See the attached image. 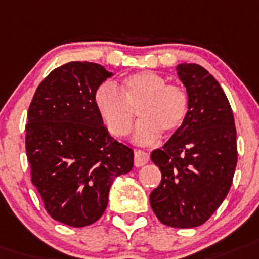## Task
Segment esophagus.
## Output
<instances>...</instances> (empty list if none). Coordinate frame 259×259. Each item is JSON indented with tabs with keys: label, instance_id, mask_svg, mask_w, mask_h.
Listing matches in <instances>:
<instances>
[{
	"label": "esophagus",
	"instance_id": "obj_1",
	"mask_svg": "<svg viewBox=\"0 0 259 259\" xmlns=\"http://www.w3.org/2000/svg\"><path fill=\"white\" fill-rule=\"evenodd\" d=\"M149 154L142 151V150H138V151H136V154H134V164H136V167L145 166V164L149 162Z\"/></svg>",
	"mask_w": 259,
	"mask_h": 259
}]
</instances>
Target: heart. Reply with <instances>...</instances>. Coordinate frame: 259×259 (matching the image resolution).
<instances>
[{"mask_svg":"<svg viewBox=\"0 0 259 259\" xmlns=\"http://www.w3.org/2000/svg\"><path fill=\"white\" fill-rule=\"evenodd\" d=\"M166 82L158 73L142 71L123 77L121 92L108 82L100 87L95 104L109 133L118 138L127 136L137 110L141 121L134 132L136 142L153 143L160 132L179 130L188 116L190 97L183 87Z\"/></svg>","mask_w":259,"mask_h":259,"instance_id":"obj_1","label":"heart"}]
</instances>
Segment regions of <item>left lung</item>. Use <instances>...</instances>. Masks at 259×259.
<instances>
[{
    "instance_id": "left-lung-1",
    "label": "left lung",
    "mask_w": 259,
    "mask_h": 259,
    "mask_svg": "<svg viewBox=\"0 0 259 259\" xmlns=\"http://www.w3.org/2000/svg\"><path fill=\"white\" fill-rule=\"evenodd\" d=\"M190 110L170 140L151 153L162 172L150 193L158 220L167 227L195 228L220 207L232 186L237 164L234 117L213 76L195 63L178 66Z\"/></svg>"
}]
</instances>
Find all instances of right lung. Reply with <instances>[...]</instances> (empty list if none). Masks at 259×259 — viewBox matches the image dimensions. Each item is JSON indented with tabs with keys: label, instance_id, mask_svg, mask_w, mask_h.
Returning a JSON list of instances; mask_svg holds the SVG:
<instances>
[{
	"label": "right lung",
	"instance_id": "1",
	"mask_svg": "<svg viewBox=\"0 0 259 259\" xmlns=\"http://www.w3.org/2000/svg\"><path fill=\"white\" fill-rule=\"evenodd\" d=\"M110 76L97 63H67L39 84L27 112L31 182L47 213L69 227L99 220L114 178L133 168V150L108 133L95 104Z\"/></svg>",
	"mask_w": 259,
	"mask_h": 259
}]
</instances>
